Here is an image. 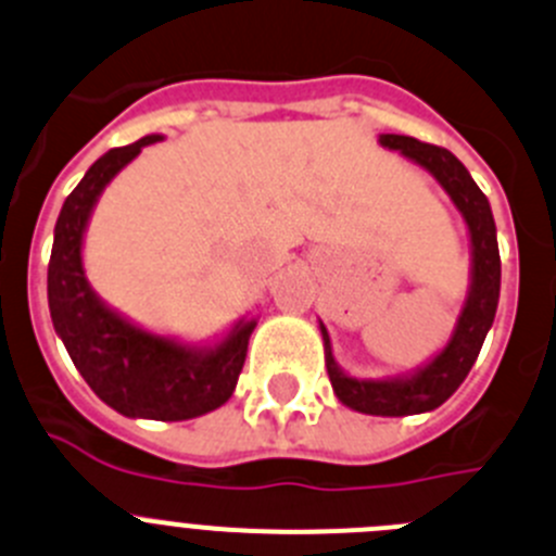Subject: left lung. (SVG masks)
<instances>
[{"label":"left lung","mask_w":556,"mask_h":556,"mask_svg":"<svg viewBox=\"0 0 556 556\" xmlns=\"http://www.w3.org/2000/svg\"><path fill=\"white\" fill-rule=\"evenodd\" d=\"M378 144L387 150H397L403 159L414 161L425 173L433 175L435 184L447 191L458 214L464 216L466 232H469L471 268L466 302L444 349L435 351L425 365L387 378L351 376L337 365L334 354H331V340L324 320L318 324L320 337H324L326 372H329L337 401L359 414H372V417H408V414H425L442 406L464 383L471 365L477 362L485 334L494 326L496 304H500V243H496V225L489 197L482 194L480 186L471 180L469 169L450 150L425 144L414 137H401V134H381Z\"/></svg>","instance_id":"left-lung-1"}]
</instances>
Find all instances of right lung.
<instances>
[{"label":"right lung","mask_w":556,"mask_h":556,"mask_svg":"<svg viewBox=\"0 0 556 556\" xmlns=\"http://www.w3.org/2000/svg\"><path fill=\"white\" fill-rule=\"evenodd\" d=\"M161 134L103 153L56 216L49 261V309L56 337L90 389L131 419L180 422L230 401L257 320L238 318L211 342H184L109 307L85 274V232L103 189Z\"/></svg>","instance_id":"obj_1"}]
</instances>
